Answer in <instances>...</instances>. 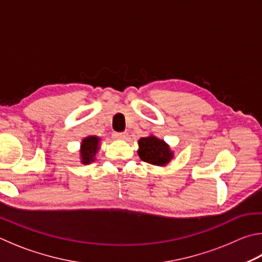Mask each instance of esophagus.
<instances>
[{
    "mask_svg": "<svg viewBox=\"0 0 262 262\" xmlns=\"http://www.w3.org/2000/svg\"><path fill=\"white\" fill-rule=\"evenodd\" d=\"M127 133L126 132H121V133H115V134H113V136L116 137V139H119V140H125L126 137H127Z\"/></svg>",
    "mask_w": 262,
    "mask_h": 262,
    "instance_id": "esophagus-1",
    "label": "esophagus"
}]
</instances>
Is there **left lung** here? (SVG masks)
<instances>
[{"mask_svg": "<svg viewBox=\"0 0 262 262\" xmlns=\"http://www.w3.org/2000/svg\"><path fill=\"white\" fill-rule=\"evenodd\" d=\"M139 156L140 158L156 166H166L173 159V152L169 145L164 140L150 135L139 140Z\"/></svg>", "mask_w": 262, "mask_h": 262, "instance_id": "1", "label": "left lung"}]
</instances>
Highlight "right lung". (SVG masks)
<instances>
[{"mask_svg":"<svg viewBox=\"0 0 262 262\" xmlns=\"http://www.w3.org/2000/svg\"><path fill=\"white\" fill-rule=\"evenodd\" d=\"M99 142L101 139L97 136H87L81 142L80 147V157L83 165H88L95 160L97 151L99 150Z\"/></svg>","mask_w":262,"mask_h":262,"instance_id":"right-lung-1","label":"right lung"}]
</instances>
